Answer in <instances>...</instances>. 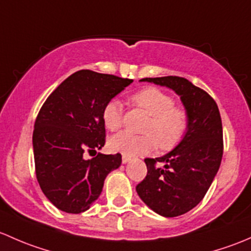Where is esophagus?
Returning a JSON list of instances; mask_svg holds the SVG:
<instances>
[{
    "label": "esophagus",
    "mask_w": 251,
    "mask_h": 251,
    "mask_svg": "<svg viewBox=\"0 0 251 251\" xmlns=\"http://www.w3.org/2000/svg\"><path fill=\"white\" fill-rule=\"evenodd\" d=\"M129 161H130V157H129V156H126V154H123V157H122V162H123V163H128V162Z\"/></svg>",
    "instance_id": "34e87169"
}]
</instances>
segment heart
<instances>
[{"instance_id": "heart-1", "label": "heart", "mask_w": 251, "mask_h": 251, "mask_svg": "<svg viewBox=\"0 0 251 251\" xmlns=\"http://www.w3.org/2000/svg\"><path fill=\"white\" fill-rule=\"evenodd\" d=\"M135 106L150 116L144 126L145 135H134L122 131L108 139L112 151L126 156H140L154 151L157 141L161 149L170 150L176 146L185 136L188 128L187 112L175 106L174 98L154 87L139 90L131 97ZM102 122L108 130L116 131L123 125V106L117 99H111L105 104L101 113Z\"/></svg>"}]
</instances>
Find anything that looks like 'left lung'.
<instances>
[{"instance_id":"left-lung-1","label":"left lung","mask_w":251,"mask_h":251,"mask_svg":"<svg viewBox=\"0 0 251 251\" xmlns=\"http://www.w3.org/2000/svg\"><path fill=\"white\" fill-rule=\"evenodd\" d=\"M174 90L188 116V128L179 145L158 158H145L146 177L136 192L149 208L165 218L182 215L205 196L221 164L222 123L215 100L188 79L177 76L143 78ZM163 163L164 168L156 167Z\"/></svg>"}]
</instances>
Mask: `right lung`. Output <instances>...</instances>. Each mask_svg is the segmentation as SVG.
Wrapping results in <instances>:
<instances>
[{
	"mask_svg": "<svg viewBox=\"0 0 251 251\" xmlns=\"http://www.w3.org/2000/svg\"><path fill=\"white\" fill-rule=\"evenodd\" d=\"M133 79L79 70L51 93L38 112L32 134L36 177L49 202L79 214L99 198L108 173L122 163L121 153L90 160L105 145V104Z\"/></svg>",
	"mask_w": 251,
	"mask_h": 251,
	"instance_id": "right-lung-1",
	"label": "right lung"
}]
</instances>
